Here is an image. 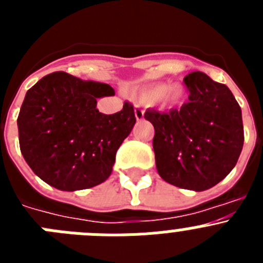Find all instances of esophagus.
Segmentation results:
<instances>
[{
  "label": "esophagus",
  "instance_id": "34e87169",
  "mask_svg": "<svg viewBox=\"0 0 263 263\" xmlns=\"http://www.w3.org/2000/svg\"><path fill=\"white\" fill-rule=\"evenodd\" d=\"M134 115H136L137 120H143V116H145V111L139 105H136V110H134Z\"/></svg>",
  "mask_w": 263,
  "mask_h": 263
}]
</instances>
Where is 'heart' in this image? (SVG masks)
Returning a JSON list of instances; mask_svg holds the SVG:
<instances>
[{"instance_id": "b5f03b06", "label": "heart", "mask_w": 263, "mask_h": 263, "mask_svg": "<svg viewBox=\"0 0 263 263\" xmlns=\"http://www.w3.org/2000/svg\"><path fill=\"white\" fill-rule=\"evenodd\" d=\"M142 99L147 103H160L166 106H178L184 101L185 90L178 84H155L143 90Z\"/></svg>"}]
</instances>
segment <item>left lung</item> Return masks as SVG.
Returning <instances> with one entry per match:
<instances>
[{"label": "left lung", "instance_id": "8db88e82", "mask_svg": "<svg viewBox=\"0 0 263 263\" xmlns=\"http://www.w3.org/2000/svg\"><path fill=\"white\" fill-rule=\"evenodd\" d=\"M190 101L170 111L147 109L153 147L164 182L200 192L220 183L236 166L243 146L242 113L231 89L203 72L184 78Z\"/></svg>", "mask_w": 263, "mask_h": 263}]
</instances>
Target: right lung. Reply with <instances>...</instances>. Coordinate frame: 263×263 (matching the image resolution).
I'll use <instances>...</instances> for the list:
<instances>
[{
  "label": "right lung",
  "mask_w": 263,
  "mask_h": 263,
  "mask_svg": "<svg viewBox=\"0 0 263 263\" xmlns=\"http://www.w3.org/2000/svg\"><path fill=\"white\" fill-rule=\"evenodd\" d=\"M104 96H115L109 84L66 72L50 73L27 90L17 120L20 147L43 182L79 191L110 176L136 116L129 103L115 115L100 113L97 99Z\"/></svg>",
  "instance_id": "right-lung-1"
}]
</instances>
